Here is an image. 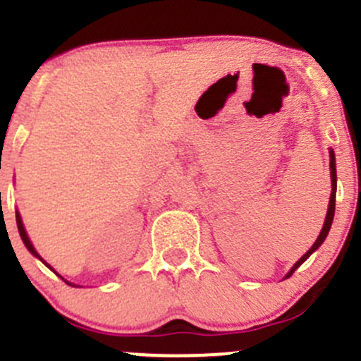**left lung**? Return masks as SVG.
Listing matches in <instances>:
<instances>
[{
	"label": "left lung",
	"instance_id": "left-lung-1",
	"mask_svg": "<svg viewBox=\"0 0 361 361\" xmlns=\"http://www.w3.org/2000/svg\"><path fill=\"white\" fill-rule=\"evenodd\" d=\"M330 174H332V195H330V204H329V211H326V218H325V224H323V228H322V232H319V235H318V239H316L314 241V245L311 246V250L307 251V253L304 255V257L300 258V260L297 262V264L293 265L292 267V271L288 272V274H286V278H290V276L293 274L295 271H297L298 267H300L302 264H304L305 260H307L309 258V255L312 253V251L314 250H318L319 246H322V243L325 241V238L326 235H329V231H330V227H332V220H334V213H336V190H337V173H336V155H334V152L330 150Z\"/></svg>",
	"mask_w": 361,
	"mask_h": 361
}]
</instances>
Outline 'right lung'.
Returning a JSON list of instances; mask_svg holds the SVG:
<instances>
[{"instance_id": "right-lung-1", "label": "right lung", "mask_w": 361, "mask_h": 361, "mask_svg": "<svg viewBox=\"0 0 361 361\" xmlns=\"http://www.w3.org/2000/svg\"><path fill=\"white\" fill-rule=\"evenodd\" d=\"M16 218H17V228H19V234H20V238H23V241H24V245H25V248H27L29 251H31L32 255H35V257H38L39 260L43 262V258L39 257L38 253H36V250H35V246L31 245V241H29V238H27V234H25V231H24V225H23V220H20V214L19 213H16ZM43 264H45V262H43ZM47 267H50L49 264H45ZM52 269V267H50ZM61 279H64V278H61ZM64 281H66V279H64ZM68 283V281H66ZM68 285H71V283H68ZM73 286V285H71Z\"/></svg>"}]
</instances>
